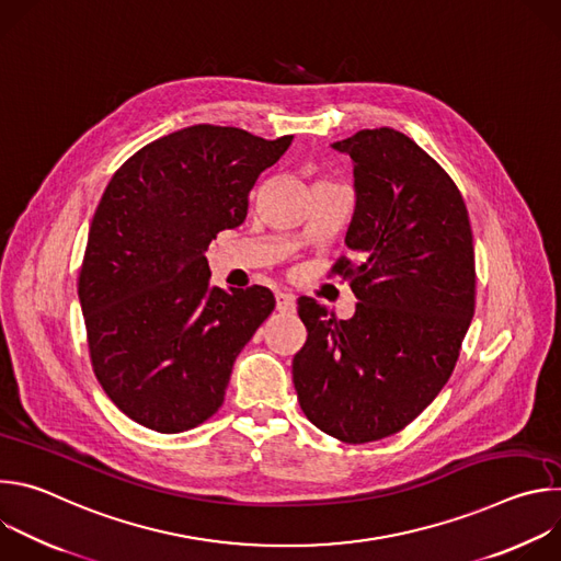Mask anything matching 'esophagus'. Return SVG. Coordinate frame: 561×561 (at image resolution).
<instances>
[{
    "label": "esophagus",
    "mask_w": 561,
    "mask_h": 561,
    "mask_svg": "<svg viewBox=\"0 0 561 561\" xmlns=\"http://www.w3.org/2000/svg\"><path fill=\"white\" fill-rule=\"evenodd\" d=\"M275 301H277V310H279V312H295V295H290V293H279V295L275 297Z\"/></svg>",
    "instance_id": "1"
}]
</instances>
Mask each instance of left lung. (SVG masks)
<instances>
[{
    "instance_id": "left-lung-1",
    "label": "left lung",
    "mask_w": 561,
    "mask_h": 561,
    "mask_svg": "<svg viewBox=\"0 0 561 561\" xmlns=\"http://www.w3.org/2000/svg\"><path fill=\"white\" fill-rule=\"evenodd\" d=\"M351 154L355 213L333 275L357 297L351 319L310 297L293 357L304 415L346 444L407 428L448 381L474 312V249L461 193L435 159L392 128L333 144Z\"/></svg>"
}]
</instances>
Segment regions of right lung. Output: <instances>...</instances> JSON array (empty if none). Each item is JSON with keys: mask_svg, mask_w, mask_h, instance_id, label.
Listing matches in <instances>:
<instances>
[{"mask_svg": "<svg viewBox=\"0 0 561 561\" xmlns=\"http://www.w3.org/2000/svg\"><path fill=\"white\" fill-rule=\"evenodd\" d=\"M290 141L197 124L146 144L108 182L77 293L95 377L133 422L173 435L224 404L232 364L275 297L210 286L204 253L247 219L255 182Z\"/></svg>", "mask_w": 561, "mask_h": 561, "instance_id": "add662e5", "label": "right lung"}]
</instances>
